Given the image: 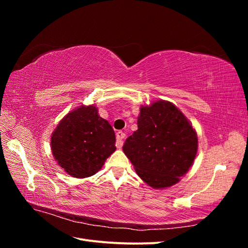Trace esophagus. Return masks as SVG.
Wrapping results in <instances>:
<instances>
[{"label": "esophagus", "instance_id": "obj_1", "mask_svg": "<svg viewBox=\"0 0 248 248\" xmlns=\"http://www.w3.org/2000/svg\"><path fill=\"white\" fill-rule=\"evenodd\" d=\"M125 133L123 131H118L116 133V139H117V148H121L123 146V139H125Z\"/></svg>", "mask_w": 248, "mask_h": 248}]
</instances>
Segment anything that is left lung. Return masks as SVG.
<instances>
[{"label": "left lung", "mask_w": 248, "mask_h": 248, "mask_svg": "<svg viewBox=\"0 0 248 248\" xmlns=\"http://www.w3.org/2000/svg\"><path fill=\"white\" fill-rule=\"evenodd\" d=\"M123 151L142 181L164 188L178 183L191 167L197 132L177 107L159 100L140 108L138 130L127 138Z\"/></svg>", "instance_id": "left-lung-1"}]
</instances>
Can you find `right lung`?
<instances>
[{"mask_svg":"<svg viewBox=\"0 0 248 248\" xmlns=\"http://www.w3.org/2000/svg\"><path fill=\"white\" fill-rule=\"evenodd\" d=\"M110 124L94 106H81L67 114L51 134V151L60 167L72 177L95 175L116 150Z\"/></svg>","mask_w":248,"mask_h":248,"instance_id":"add662e5","label":"right lung"}]
</instances>
